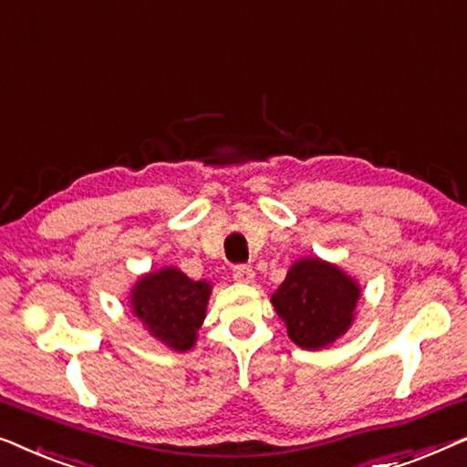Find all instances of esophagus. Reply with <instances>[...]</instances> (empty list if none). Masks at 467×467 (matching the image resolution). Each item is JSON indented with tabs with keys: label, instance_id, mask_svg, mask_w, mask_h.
<instances>
[{
	"label": "esophagus",
	"instance_id": "obj_1",
	"mask_svg": "<svg viewBox=\"0 0 467 467\" xmlns=\"http://www.w3.org/2000/svg\"><path fill=\"white\" fill-rule=\"evenodd\" d=\"M233 277H234V281H239V284H245V285H249V284H254L255 273H254L252 268H249V266H234Z\"/></svg>",
	"mask_w": 467,
	"mask_h": 467
}]
</instances>
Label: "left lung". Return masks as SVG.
<instances>
[{
  "instance_id": "left-lung-1",
  "label": "left lung",
  "mask_w": 467,
  "mask_h": 467,
  "mask_svg": "<svg viewBox=\"0 0 467 467\" xmlns=\"http://www.w3.org/2000/svg\"><path fill=\"white\" fill-rule=\"evenodd\" d=\"M359 281L317 255L298 258L271 296L294 345L319 351L338 340L356 321Z\"/></svg>"
}]
</instances>
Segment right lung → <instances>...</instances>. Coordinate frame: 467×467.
Returning <instances> with one entry per match:
<instances>
[{"instance_id":"right-lung-1","label":"right lung","mask_w":467,"mask_h":467,"mask_svg":"<svg viewBox=\"0 0 467 467\" xmlns=\"http://www.w3.org/2000/svg\"><path fill=\"white\" fill-rule=\"evenodd\" d=\"M212 290L205 279L194 281L177 266H161L137 277L129 306L150 337L171 351L186 353L196 345Z\"/></svg>"}]
</instances>
